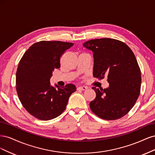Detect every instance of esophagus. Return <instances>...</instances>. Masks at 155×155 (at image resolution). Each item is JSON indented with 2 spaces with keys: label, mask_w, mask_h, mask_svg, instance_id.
<instances>
[{
  "label": "esophagus",
  "mask_w": 155,
  "mask_h": 155,
  "mask_svg": "<svg viewBox=\"0 0 155 155\" xmlns=\"http://www.w3.org/2000/svg\"><path fill=\"white\" fill-rule=\"evenodd\" d=\"M88 88L85 86H82V87H79L78 88V90H81V91H85L87 90Z\"/></svg>",
  "instance_id": "obj_1"
}]
</instances>
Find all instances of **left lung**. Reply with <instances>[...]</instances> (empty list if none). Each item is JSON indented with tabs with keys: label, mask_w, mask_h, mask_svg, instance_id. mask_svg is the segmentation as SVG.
Listing matches in <instances>:
<instances>
[{
	"label": "left lung",
	"mask_w": 155,
	"mask_h": 155,
	"mask_svg": "<svg viewBox=\"0 0 155 155\" xmlns=\"http://www.w3.org/2000/svg\"><path fill=\"white\" fill-rule=\"evenodd\" d=\"M84 47L93 51V76L105 75L109 87H92L96 96L90 103L91 110L106 120L119 119L132 109L140 93L141 71L133 51L122 41L110 38L89 40Z\"/></svg>",
	"instance_id": "obj_1"
}]
</instances>
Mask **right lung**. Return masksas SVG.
Here are the masks:
<instances>
[{"mask_svg":"<svg viewBox=\"0 0 155 155\" xmlns=\"http://www.w3.org/2000/svg\"><path fill=\"white\" fill-rule=\"evenodd\" d=\"M74 45L59 41H41L32 45L23 55L16 72V90L22 106L35 118L50 120L66 109L68 98L76 86L50 85L55 68H60V59Z\"/></svg>","mask_w":155,"mask_h":155,"instance_id":"obj_1","label":"right lung"}]
</instances>
